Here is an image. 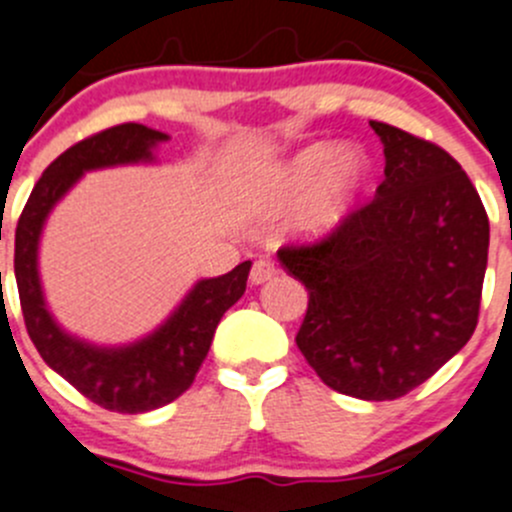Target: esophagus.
Listing matches in <instances>:
<instances>
[{"instance_id":"1","label":"esophagus","mask_w":512,"mask_h":512,"mask_svg":"<svg viewBox=\"0 0 512 512\" xmlns=\"http://www.w3.org/2000/svg\"><path fill=\"white\" fill-rule=\"evenodd\" d=\"M276 266H273V261H268V258H258V261H254V268H251V283L254 286H258V283H266L271 281L273 276H276Z\"/></svg>"}]
</instances>
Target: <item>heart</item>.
Here are the masks:
<instances>
[{"label": "heart", "mask_w": 512, "mask_h": 512, "mask_svg": "<svg viewBox=\"0 0 512 512\" xmlns=\"http://www.w3.org/2000/svg\"><path fill=\"white\" fill-rule=\"evenodd\" d=\"M368 179L371 164L361 149L316 141L263 171L254 196L266 209H283L308 193L296 214V231L323 236L346 221Z\"/></svg>", "instance_id": "heart-1"}]
</instances>
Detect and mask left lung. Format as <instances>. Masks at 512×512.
Returning <instances> with one entry per match:
<instances>
[{"label":"left lung","instance_id":"1","mask_svg":"<svg viewBox=\"0 0 512 512\" xmlns=\"http://www.w3.org/2000/svg\"><path fill=\"white\" fill-rule=\"evenodd\" d=\"M371 129L386 154L371 204L278 261L308 291L296 336L308 366L333 391L393 401L473 336L490 224L448 151L383 121Z\"/></svg>","mask_w":512,"mask_h":512}]
</instances>
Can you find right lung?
Returning <instances> with one entry per match:
<instances>
[{"label":"right lung","instance_id":"add662e5","mask_svg":"<svg viewBox=\"0 0 512 512\" xmlns=\"http://www.w3.org/2000/svg\"><path fill=\"white\" fill-rule=\"evenodd\" d=\"M166 139L144 124H119L69 146L44 169L14 234V276L29 338L52 371L106 411L146 413L176 401L194 383L221 316L244 296L251 271V261H244L224 276L199 281L154 333L129 346H94L54 321L39 281V239L47 216L84 171L149 164L156 144Z\"/></svg>","mask_w":512,"mask_h":512}]
</instances>
